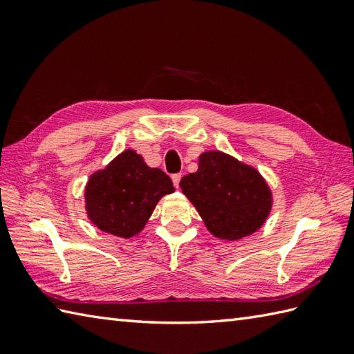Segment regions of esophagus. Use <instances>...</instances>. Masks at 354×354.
<instances>
[{
	"label": "esophagus",
	"mask_w": 354,
	"mask_h": 354,
	"mask_svg": "<svg viewBox=\"0 0 354 354\" xmlns=\"http://www.w3.org/2000/svg\"><path fill=\"white\" fill-rule=\"evenodd\" d=\"M171 181H173V185L176 187H179V183H181V175H179V173H175V175H171Z\"/></svg>",
	"instance_id": "obj_1"
}]
</instances>
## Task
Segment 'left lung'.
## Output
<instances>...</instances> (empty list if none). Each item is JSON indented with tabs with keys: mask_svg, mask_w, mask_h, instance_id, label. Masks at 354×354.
I'll use <instances>...</instances> for the list:
<instances>
[{
	"mask_svg": "<svg viewBox=\"0 0 354 354\" xmlns=\"http://www.w3.org/2000/svg\"><path fill=\"white\" fill-rule=\"evenodd\" d=\"M179 185L207 230L230 242L257 231L272 207V193L260 173L219 150L201 153L198 171Z\"/></svg>",
	"mask_w": 354,
	"mask_h": 354,
	"instance_id": "8db88e82",
	"label": "left lung"
}]
</instances>
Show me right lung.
<instances>
[{
  "label": "right lung",
  "instance_id": "1",
  "mask_svg": "<svg viewBox=\"0 0 354 354\" xmlns=\"http://www.w3.org/2000/svg\"><path fill=\"white\" fill-rule=\"evenodd\" d=\"M175 192L161 169H152L127 149L106 167L89 176L85 189L86 214L97 228L129 239L145 228L162 196Z\"/></svg>",
  "mask_w": 354,
  "mask_h": 354
}]
</instances>
